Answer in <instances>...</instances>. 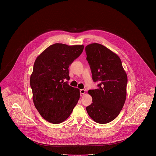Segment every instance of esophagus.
Segmentation results:
<instances>
[{
  "label": "esophagus",
  "mask_w": 156,
  "mask_h": 156,
  "mask_svg": "<svg viewBox=\"0 0 156 156\" xmlns=\"http://www.w3.org/2000/svg\"><path fill=\"white\" fill-rule=\"evenodd\" d=\"M80 94H85V90H83V89L80 90Z\"/></svg>",
  "instance_id": "34e87169"
}]
</instances>
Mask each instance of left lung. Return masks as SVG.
<instances>
[{"label":"left lung","instance_id":"left-lung-1","mask_svg":"<svg viewBox=\"0 0 156 156\" xmlns=\"http://www.w3.org/2000/svg\"><path fill=\"white\" fill-rule=\"evenodd\" d=\"M85 51L94 82L98 88L89 90L93 103L86 107L90 117L98 124H107L119 115L126 100L127 76L119 57L98 43L88 45Z\"/></svg>","mask_w":156,"mask_h":156}]
</instances>
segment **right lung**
Segmentation results:
<instances>
[{
    "instance_id": "right-lung-1",
    "label": "right lung",
    "mask_w": 156,
    "mask_h": 156,
    "mask_svg": "<svg viewBox=\"0 0 156 156\" xmlns=\"http://www.w3.org/2000/svg\"><path fill=\"white\" fill-rule=\"evenodd\" d=\"M84 46L56 43L37 58L30 84L34 106L44 119L60 124L70 116L80 98L77 88L64 80L70 79L69 67L83 51Z\"/></svg>"
}]
</instances>
